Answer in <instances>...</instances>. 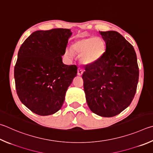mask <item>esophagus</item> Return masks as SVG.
Segmentation results:
<instances>
[{"label": "esophagus", "instance_id": "1", "mask_svg": "<svg viewBox=\"0 0 153 153\" xmlns=\"http://www.w3.org/2000/svg\"><path fill=\"white\" fill-rule=\"evenodd\" d=\"M83 70L82 69H81V68H78L77 69V75H78V76H82V75L83 74Z\"/></svg>", "mask_w": 153, "mask_h": 153}]
</instances>
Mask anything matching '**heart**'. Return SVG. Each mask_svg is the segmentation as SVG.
Returning <instances> with one entry per match:
<instances>
[{"mask_svg": "<svg viewBox=\"0 0 153 153\" xmlns=\"http://www.w3.org/2000/svg\"><path fill=\"white\" fill-rule=\"evenodd\" d=\"M105 43L100 37H88L77 40L73 43L71 48H67L65 55L69 58L74 56V52L81 55V61L88 65H92L98 62L105 52Z\"/></svg>", "mask_w": 153, "mask_h": 153, "instance_id": "heart-1", "label": "heart"}]
</instances>
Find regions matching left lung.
<instances>
[{
    "label": "left lung",
    "instance_id": "obj_1",
    "mask_svg": "<svg viewBox=\"0 0 153 153\" xmlns=\"http://www.w3.org/2000/svg\"><path fill=\"white\" fill-rule=\"evenodd\" d=\"M105 51L98 62L85 67L82 75L86 102L91 112L113 117L131 103L139 76L133 46L120 33L100 31Z\"/></svg>",
    "mask_w": 153,
    "mask_h": 153
}]
</instances>
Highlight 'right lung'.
I'll use <instances>...</instances> for the list:
<instances>
[{"label": "right lung", "instance_id": "add662e5", "mask_svg": "<svg viewBox=\"0 0 153 153\" xmlns=\"http://www.w3.org/2000/svg\"><path fill=\"white\" fill-rule=\"evenodd\" d=\"M71 34L68 29L37 30L19 50L14 70L16 93L22 103L38 115H51L61 109L76 76L77 66L62 62Z\"/></svg>", "mask_w": 153, "mask_h": 153}]
</instances>
